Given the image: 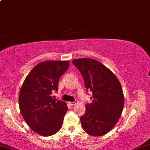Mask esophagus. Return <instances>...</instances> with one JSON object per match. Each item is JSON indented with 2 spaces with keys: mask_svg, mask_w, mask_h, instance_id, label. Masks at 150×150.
<instances>
[{
  "mask_svg": "<svg viewBox=\"0 0 150 150\" xmlns=\"http://www.w3.org/2000/svg\"><path fill=\"white\" fill-rule=\"evenodd\" d=\"M77 103V100H75V101L73 102H69V104L70 105H75V103Z\"/></svg>",
  "mask_w": 150,
  "mask_h": 150,
  "instance_id": "obj_1",
  "label": "esophagus"
}]
</instances>
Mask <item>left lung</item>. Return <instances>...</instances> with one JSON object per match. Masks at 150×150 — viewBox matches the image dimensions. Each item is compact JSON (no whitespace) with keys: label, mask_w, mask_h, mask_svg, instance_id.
Instances as JSON below:
<instances>
[{"label":"left lung","mask_w":150,"mask_h":150,"mask_svg":"<svg viewBox=\"0 0 150 150\" xmlns=\"http://www.w3.org/2000/svg\"><path fill=\"white\" fill-rule=\"evenodd\" d=\"M82 74L86 91L92 92V103L86 105L80 117L83 129L93 136H101L116 125L123 110L124 98L120 81L110 70L92 59L72 61Z\"/></svg>","instance_id":"left-lung-1"}]
</instances>
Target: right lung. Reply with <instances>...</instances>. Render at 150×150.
I'll return each instance as SVG.
<instances>
[{
  "label": "right lung",
  "instance_id": "1",
  "mask_svg": "<svg viewBox=\"0 0 150 150\" xmlns=\"http://www.w3.org/2000/svg\"><path fill=\"white\" fill-rule=\"evenodd\" d=\"M69 65L68 61L40 63L28 73L21 86L19 96L21 114L38 134L50 136L61 128L67 105L54 98L52 94L58 91L59 79Z\"/></svg>",
  "mask_w": 150,
  "mask_h": 150
}]
</instances>
